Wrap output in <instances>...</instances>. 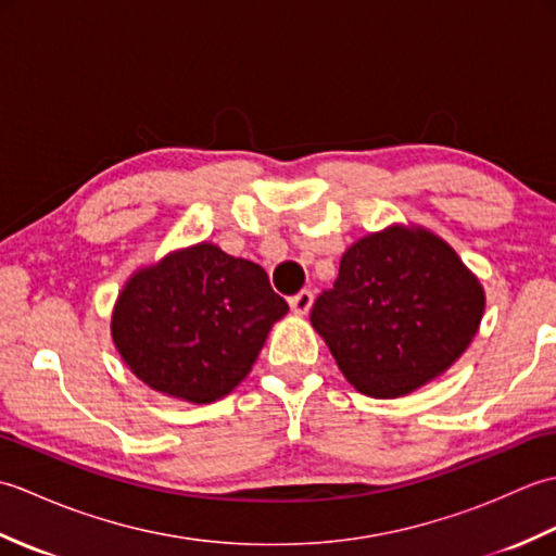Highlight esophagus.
I'll use <instances>...</instances> for the list:
<instances>
[{
	"mask_svg": "<svg viewBox=\"0 0 556 556\" xmlns=\"http://www.w3.org/2000/svg\"><path fill=\"white\" fill-rule=\"evenodd\" d=\"M313 291L311 289H303V291H299L296 296H291L289 299V305H291V311L293 313H299V315H305L311 311V305H313Z\"/></svg>",
	"mask_w": 556,
	"mask_h": 556,
	"instance_id": "obj_1",
	"label": "esophagus"
}]
</instances>
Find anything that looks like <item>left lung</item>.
<instances>
[{
	"instance_id": "left-lung-1",
	"label": "left lung",
	"mask_w": 556,
	"mask_h": 556,
	"mask_svg": "<svg viewBox=\"0 0 556 556\" xmlns=\"http://www.w3.org/2000/svg\"><path fill=\"white\" fill-rule=\"evenodd\" d=\"M485 296L430 231L389 229L353 243L311 323L358 392L404 396L442 375L476 337Z\"/></svg>"
}]
</instances>
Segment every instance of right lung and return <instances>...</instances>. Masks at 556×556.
<instances>
[{"label":"right lung","mask_w":556,"mask_h":556,"mask_svg":"<svg viewBox=\"0 0 556 556\" xmlns=\"http://www.w3.org/2000/svg\"><path fill=\"white\" fill-rule=\"evenodd\" d=\"M287 311L263 267L200 243L131 277L116 301L112 337L146 384L210 404L251 372Z\"/></svg>","instance_id":"add662e5"}]
</instances>
